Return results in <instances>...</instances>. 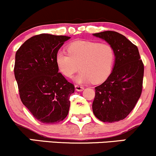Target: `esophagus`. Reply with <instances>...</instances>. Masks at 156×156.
Segmentation results:
<instances>
[{
	"mask_svg": "<svg viewBox=\"0 0 156 156\" xmlns=\"http://www.w3.org/2000/svg\"><path fill=\"white\" fill-rule=\"evenodd\" d=\"M75 89L77 91H82V90H84V87L82 86V85H75Z\"/></svg>",
	"mask_w": 156,
	"mask_h": 156,
	"instance_id": "1",
	"label": "esophagus"
}]
</instances>
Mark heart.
Masks as SVG:
<instances>
[{"label":"heart","instance_id":"heart-1","mask_svg":"<svg viewBox=\"0 0 156 156\" xmlns=\"http://www.w3.org/2000/svg\"><path fill=\"white\" fill-rule=\"evenodd\" d=\"M68 52L59 50L56 53L57 67L65 76L76 77L79 83H100L111 74L115 61V51L109 43L88 40H76L68 45Z\"/></svg>","mask_w":156,"mask_h":156}]
</instances>
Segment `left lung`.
I'll return each instance as SVG.
<instances>
[{
	"instance_id": "8db88e82",
	"label": "left lung",
	"mask_w": 156,
	"mask_h": 156,
	"mask_svg": "<svg viewBox=\"0 0 156 156\" xmlns=\"http://www.w3.org/2000/svg\"><path fill=\"white\" fill-rule=\"evenodd\" d=\"M94 35L112 45L116 61L108 79L95 87L93 112L101 122H118L130 114L141 97L144 63L137 46L122 34L105 31Z\"/></svg>"
}]
</instances>
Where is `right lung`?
Here are the masks:
<instances>
[{"label":"right lung","mask_w":156,"mask_h":156,"mask_svg":"<svg viewBox=\"0 0 156 156\" xmlns=\"http://www.w3.org/2000/svg\"><path fill=\"white\" fill-rule=\"evenodd\" d=\"M69 38L37 34L26 40L15 55L14 73L20 98L42 123H57L69 113L74 85L58 72L55 55Z\"/></svg>","instance_id":"1"}]
</instances>
